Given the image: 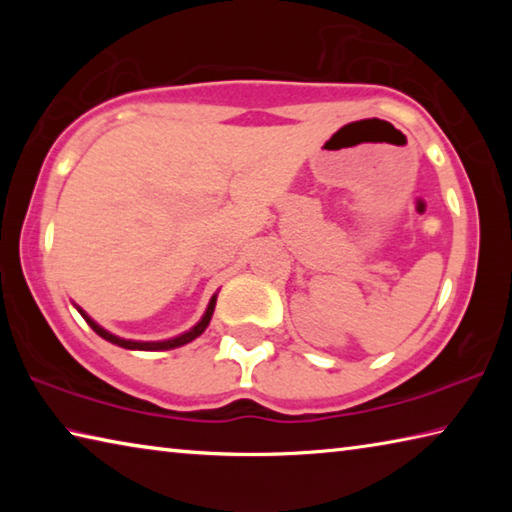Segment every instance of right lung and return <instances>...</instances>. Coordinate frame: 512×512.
I'll return each instance as SVG.
<instances>
[{
  "instance_id": "add662e5",
  "label": "right lung",
  "mask_w": 512,
  "mask_h": 512,
  "mask_svg": "<svg viewBox=\"0 0 512 512\" xmlns=\"http://www.w3.org/2000/svg\"><path fill=\"white\" fill-rule=\"evenodd\" d=\"M214 305H216V296L210 300V305H207V311H205V316L201 318V323H198L194 329H189V332H185L183 336H178V339H171V341H158V343H140V341H126V339H119V336H115V334H110V332H106V329L103 327H99L97 323H94L92 318H88L81 311V316L88 320V325L94 329V332H97L101 339H106V341H110V343H115V345H119V348H126V350H171V348H180V345H185V343H189V341H194L196 336H201L203 332H205V327L210 325V318H212V314H214Z\"/></svg>"
}]
</instances>
